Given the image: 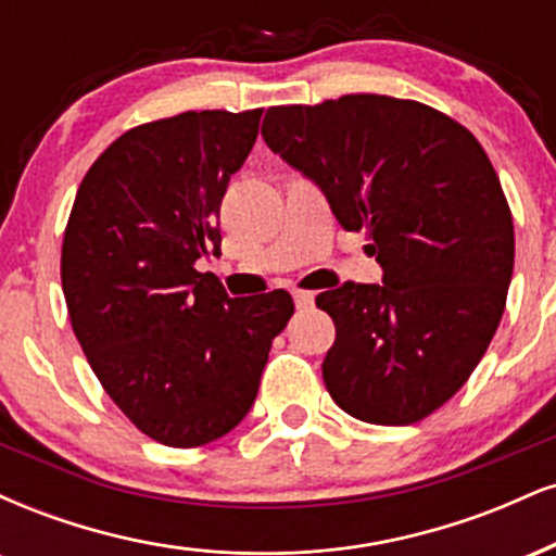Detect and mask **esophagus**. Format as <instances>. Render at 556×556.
Returning a JSON list of instances; mask_svg holds the SVG:
<instances>
[{
  "mask_svg": "<svg viewBox=\"0 0 556 556\" xmlns=\"http://www.w3.org/2000/svg\"><path fill=\"white\" fill-rule=\"evenodd\" d=\"M292 300H295L298 308H311L314 305V292H305V290H292Z\"/></svg>",
  "mask_w": 556,
  "mask_h": 556,
  "instance_id": "obj_1",
  "label": "esophagus"
}]
</instances>
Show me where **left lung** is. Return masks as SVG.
Returning a JSON list of instances; mask_svg holds the SVG:
<instances>
[{"instance_id": "1", "label": "left lung", "mask_w": 556, "mask_h": 556, "mask_svg": "<svg viewBox=\"0 0 556 556\" xmlns=\"http://www.w3.org/2000/svg\"><path fill=\"white\" fill-rule=\"evenodd\" d=\"M261 136L348 232L366 229L384 269L316 298L337 329L331 400L366 424H418L470 379L507 303L515 229L486 151L433 106L379 93L271 106Z\"/></svg>"}]
</instances>
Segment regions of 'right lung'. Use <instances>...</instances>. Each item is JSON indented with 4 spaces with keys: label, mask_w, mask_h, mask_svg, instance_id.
I'll return each instance as SVG.
<instances>
[{
    "label": "right lung",
    "mask_w": 556,
    "mask_h": 556,
    "mask_svg": "<svg viewBox=\"0 0 556 556\" xmlns=\"http://www.w3.org/2000/svg\"><path fill=\"white\" fill-rule=\"evenodd\" d=\"M261 112H182L132 127L91 164L70 212V324L104 392L159 444L190 450L232 431L295 311L285 290L229 298L195 269L203 253H219L216 216Z\"/></svg>",
    "instance_id": "add662e5"
}]
</instances>
